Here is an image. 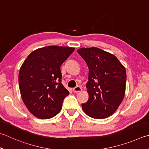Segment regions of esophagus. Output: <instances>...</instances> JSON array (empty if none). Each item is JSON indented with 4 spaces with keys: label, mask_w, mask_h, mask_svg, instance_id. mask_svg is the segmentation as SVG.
<instances>
[{
    "label": "esophagus",
    "mask_w": 149,
    "mask_h": 149,
    "mask_svg": "<svg viewBox=\"0 0 149 149\" xmlns=\"http://www.w3.org/2000/svg\"><path fill=\"white\" fill-rule=\"evenodd\" d=\"M81 90H82V88H81V87L79 86L75 87V88H73V91H74V92H76V93L77 92H80Z\"/></svg>",
    "instance_id": "esophagus-1"
}]
</instances>
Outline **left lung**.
<instances>
[{
	"instance_id": "8db88e82",
	"label": "left lung",
	"mask_w": 149,
	"mask_h": 149,
	"mask_svg": "<svg viewBox=\"0 0 149 149\" xmlns=\"http://www.w3.org/2000/svg\"><path fill=\"white\" fill-rule=\"evenodd\" d=\"M77 52L89 68L86 83L88 100L82 104L86 115L95 119L109 117L123 101L127 74L114 55L98 48H82Z\"/></svg>"
}]
</instances>
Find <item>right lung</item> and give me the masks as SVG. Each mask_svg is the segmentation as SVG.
<instances>
[{
    "instance_id": "1",
    "label": "right lung",
    "mask_w": 149,
    "mask_h": 149,
    "mask_svg": "<svg viewBox=\"0 0 149 149\" xmlns=\"http://www.w3.org/2000/svg\"><path fill=\"white\" fill-rule=\"evenodd\" d=\"M74 48L48 46L32 52L20 67L19 84L26 108L36 117H54L69 92L61 83V66Z\"/></svg>"
}]
</instances>
